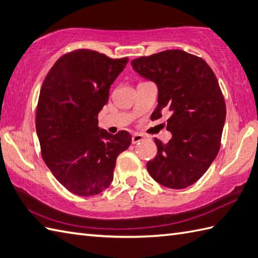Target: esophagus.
Segmentation results:
<instances>
[{
  "instance_id": "1",
  "label": "esophagus",
  "mask_w": 258,
  "mask_h": 258,
  "mask_svg": "<svg viewBox=\"0 0 258 258\" xmlns=\"http://www.w3.org/2000/svg\"><path fill=\"white\" fill-rule=\"evenodd\" d=\"M142 139H144V136H141V135H139V134H135V135L133 136V139H131V141H133V144L135 145V144H137V142L141 141Z\"/></svg>"
}]
</instances>
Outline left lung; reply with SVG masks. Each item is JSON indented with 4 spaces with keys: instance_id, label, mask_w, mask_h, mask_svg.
I'll return each instance as SVG.
<instances>
[{
    "instance_id": "1",
    "label": "left lung",
    "mask_w": 258,
    "mask_h": 258,
    "mask_svg": "<svg viewBox=\"0 0 258 258\" xmlns=\"http://www.w3.org/2000/svg\"><path fill=\"white\" fill-rule=\"evenodd\" d=\"M131 65L158 86L151 118L172 112L167 122L172 138L167 145L154 138L158 153L148 161V172L163 186H190L207 172L221 147L226 106L215 74L201 57L181 49L142 56Z\"/></svg>"
}]
</instances>
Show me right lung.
I'll return each instance as SVG.
<instances>
[{"label":"right lung","mask_w":258,"mask_h":258,"mask_svg":"<svg viewBox=\"0 0 258 258\" xmlns=\"http://www.w3.org/2000/svg\"><path fill=\"white\" fill-rule=\"evenodd\" d=\"M128 60L76 49L59 57L43 82L35 117L42 157L57 181L76 196L106 190L117 157L131 144L128 131L111 135L98 127L110 86Z\"/></svg>","instance_id":"add662e5"}]
</instances>
